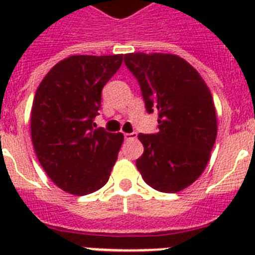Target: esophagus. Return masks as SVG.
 <instances>
[{"mask_svg":"<svg viewBox=\"0 0 255 255\" xmlns=\"http://www.w3.org/2000/svg\"><path fill=\"white\" fill-rule=\"evenodd\" d=\"M137 137V133L136 132H131V133H124V139L126 140H133Z\"/></svg>","mask_w":255,"mask_h":255,"instance_id":"obj_1","label":"esophagus"}]
</instances>
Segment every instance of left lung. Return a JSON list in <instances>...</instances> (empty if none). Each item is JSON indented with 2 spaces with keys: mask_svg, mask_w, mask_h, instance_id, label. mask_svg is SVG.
Masks as SVG:
<instances>
[{
  "mask_svg": "<svg viewBox=\"0 0 255 255\" xmlns=\"http://www.w3.org/2000/svg\"><path fill=\"white\" fill-rule=\"evenodd\" d=\"M124 63L139 82L147 111L159 114V132L137 136L144 153L136 167L153 189H185L204 172L217 137L209 87L193 66L174 54H126Z\"/></svg>",
  "mask_w": 255,
  "mask_h": 255,
  "instance_id": "obj_1",
  "label": "left lung"
}]
</instances>
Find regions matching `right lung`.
I'll return each mask as SVG.
<instances>
[{"instance_id":"obj_1","label":"right lung","mask_w":255,"mask_h":255,"mask_svg":"<svg viewBox=\"0 0 255 255\" xmlns=\"http://www.w3.org/2000/svg\"><path fill=\"white\" fill-rule=\"evenodd\" d=\"M123 62L116 55H71L38 86L31 107V141L42 168L65 192L85 196L110 178L123 133L95 128L102 88Z\"/></svg>"}]
</instances>
